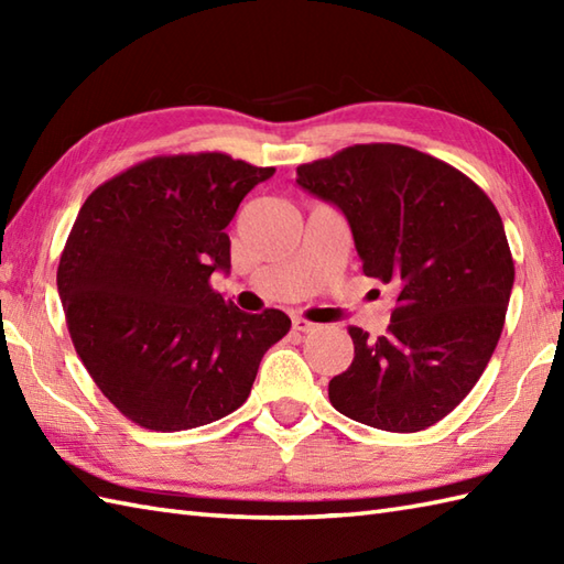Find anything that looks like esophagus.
<instances>
[{
    "label": "esophagus",
    "instance_id": "esophagus-1",
    "mask_svg": "<svg viewBox=\"0 0 564 564\" xmlns=\"http://www.w3.org/2000/svg\"><path fill=\"white\" fill-rule=\"evenodd\" d=\"M317 325H315V322H310V319H305V317H293V329L295 332H313Z\"/></svg>",
    "mask_w": 564,
    "mask_h": 564
}]
</instances>
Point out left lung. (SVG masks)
I'll return each mask as SVG.
<instances>
[{
  "instance_id": "1",
  "label": "left lung",
  "mask_w": 564,
  "mask_h": 564,
  "mask_svg": "<svg viewBox=\"0 0 564 564\" xmlns=\"http://www.w3.org/2000/svg\"><path fill=\"white\" fill-rule=\"evenodd\" d=\"M297 186L349 220L364 273L394 297L388 332L349 327L354 361L334 410L412 434L453 412L505 329L513 259L495 203L455 166L392 142L297 166Z\"/></svg>"
}]
</instances>
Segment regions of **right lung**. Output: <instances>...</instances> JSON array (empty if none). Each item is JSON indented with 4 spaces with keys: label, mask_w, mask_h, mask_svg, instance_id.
<instances>
[{
    "label": "right lung",
    "mask_w": 564,
    "mask_h": 564,
    "mask_svg": "<svg viewBox=\"0 0 564 564\" xmlns=\"http://www.w3.org/2000/svg\"><path fill=\"white\" fill-rule=\"evenodd\" d=\"M273 166L223 152L130 166L84 200L57 267L72 344L118 412L152 431L218 422L249 398L281 310L249 315L210 289L230 271L239 203Z\"/></svg>",
    "instance_id": "add662e5"
}]
</instances>
